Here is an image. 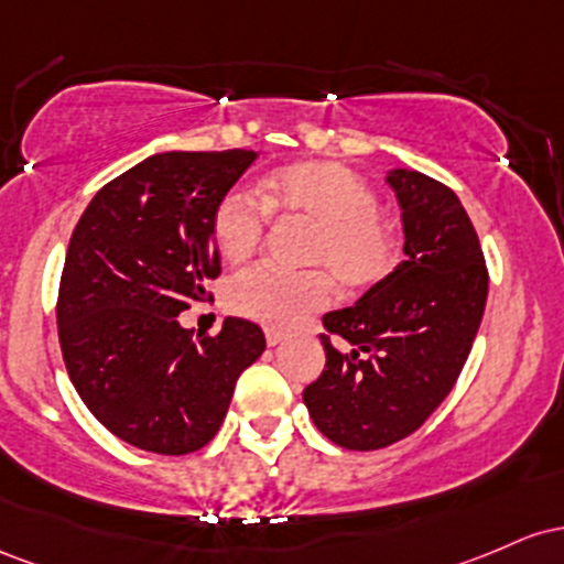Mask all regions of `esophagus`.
<instances>
[{
    "instance_id": "obj_1",
    "label": "esophagus",
    "mask_w": 564,
    "mask_h": 564,
    "mask_svg": "<svg viewBox=\"0 0 564 564\" xmlns=\"http://www.w3.org/2000/svg\"><path fill=\"white\" fill-rule=\"evenodd\" d=\"M284 338H288V335L280 333V330H274V327H269V330H265V344H269V346H280Z\"/></svg>"
}]
</instances>
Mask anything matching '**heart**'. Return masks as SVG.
<instances>
[{"label": "heart", "instance_id": "heart-1", "mask_svg": "<svg viewBox=\"0 0 564 564\" xmlns=\"http://www.w3.org/2000/svg\"><path fill=\"white\" fill-rule=\"evenodd\" d=\"M271 215L312 226L303 263L282 271L256 263L231 276L226 303L276 330H293L330 306L333 280L359 293L381 284L400 263V229L378 207L362 175L340 162L308 160L274 170L263 178L261 199L248 188H229L213 210V242L226 261H245L261 245Z\"/></svg>", "mask_w": 564, "mask_h": 564}]
</instances>
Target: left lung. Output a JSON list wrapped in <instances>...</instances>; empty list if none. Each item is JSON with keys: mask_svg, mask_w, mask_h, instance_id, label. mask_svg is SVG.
Instances as JSON below:
<instances>
[{"mask_svg": "<svg viewBox=\"0 0 564 564\" xmlns=\"http://www.w3.org/2000/svg\"><path fill=\"white\" fill-rule=\"evenodd\" d=\"M386 181L408 258L357 306L322 316L325 370L303 389L314 426L346 451L389 447L423 426L458 381L487 301L479 237L453 188L415 170Z\"/></svg>", "mask_w": 564, "mask_h": 564, "instance_id": "left-lung-1", "label": "left lung"}]
</instances>
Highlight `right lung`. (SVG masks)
Masks as SVG:
<instances>
[{
    "label": "right lung",
    "instance_id": "1",
    "mask_svg": "<svg viewBox=\"0 0 564 564\" xmlns=\"http://www.w3.org/2000/svg\"><path fill=\"white\" fill-rule=\"evenodd\" d=\"M256 151H167L95 194L68 242L58 338L68 378L90 413L132 447L186 455L213 440L234 386L265 349L250 319L215 335L183 330L178 314L213 299L218 199Z\"/></svg>",
    "mask_w": 564,
    "mask_h": 564
}]
</instances>
